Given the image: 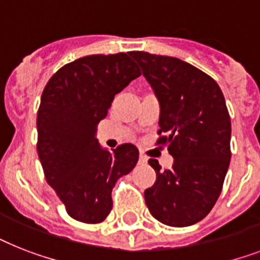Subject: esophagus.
Masks as SVG:
<instances>
[{"label": "esophagus", "instance_id": "1", "mask_svg": "<svg viewBox=\"0 0 260 260\" xmlns=\"http://www.w3.org/2000/svg\"><path fill=\"white\" fill-rule=\"evenodd\" d=\"M147 162H148V159H147L144 155H140V156H139V163H140V165H147Z\"/></svg>", "mask_w": 260, "mask_h": 260}]
</instances>
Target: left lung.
Returning a JSON list of instances; mask_svg holds the SVG:
<instances>
[{"label": "left lung", "mask_w": 260, "mask_h": 260, "mask_svg": "<svg viewBox=\"0 0 260 260\" xmlns=\"http://www.w3.org/2000/svg\"><path fill=\"white\" fill-rule=\"evenodd\" d=\"M160 105L158 144L174 158L144 191L150 213L170 226L201 221L217 201L231 160V118L221 89L212 77L181 59L134 51Z\"/></svg>", "instance_id": "obj_1"}]
</instances>
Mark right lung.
Returning a JSON list of instances; mask_svg holds the SVG:
<instances>
[{"label":"right lung","mask_w":260,"mask_h":260,"mask_svg":"<svg viewBox=\"0 0 260 260\" xmlns=\"http://www.w3.org/2000/svg\"><path fill=\"white\" fill-rule=\"evenodd\" d=\"M140 74L128 54L89 55L59 69L43 90L39 159L48 185L74 220L104 221L113 206L116 182L138 163L134 144L104 150L95 132L114 95Z\"/></svg>","instance_id":"add662e5"}]
</instances>
